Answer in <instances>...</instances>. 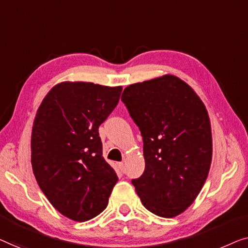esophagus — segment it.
Returning a JSON list of instances; mask_svg holds the SVG:
<instances>
[{"label": "esophagus", "mask_w": 248, "mask_h": 248, "mask_svg": "<svg viewBox=\"0 0 248 248\" xmlns=\"http://www.w3.org/2000/svg\"><path fill=\"white\" fill-rule=\"evenodd\" d=\"M118 167H119L120 169V170L121 172H125V167H124V164L123 163V162H120V163H118Z\"/></svg>", "instance_id": "obj_1"}]
</instances>
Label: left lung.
I'll return each mask as SVG.
<instances>
[{
	"instance_id": "left-lung-1",
	"label": "left lung",
	"mask_w": 248,
	"mask_h": 248,
	"mask_svg": "<svg viewBox=\"0 0 248 248\" xmlns=\"http://www.w3.org/2000/svg\"><path fill=\"white\" fill-rule=\"evenodd\" d=\"M121 101L144 141L145 170L131 181L136 192L159 217L182 214L198 197L211 165V125L203 102L173 75L129 85Z\"/></svg>"
}]
</instances>
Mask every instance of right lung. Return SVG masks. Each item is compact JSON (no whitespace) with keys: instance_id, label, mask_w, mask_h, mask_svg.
I'll return each mask as SVG.
<instances>
[{"instance_id":"1","label":"right lung","mask_w":248,"mask_h":248,"mask_svg":"<svg viewBox=\"0 0 248 248\" xmlns=\"http://www.w3.org/2000/svg\"><path fill=\"white\" fill-rule=\"evenodd\" d=\"M123 88L62 82L37 111L31 134V165L56 210L75 221L107 208L118 176L102 156L100 124L119 102Z\"/></svg>"}]
</instances>
